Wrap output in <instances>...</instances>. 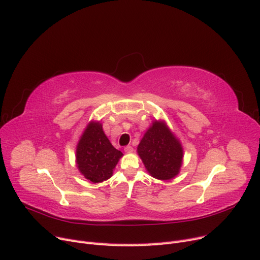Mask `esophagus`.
Wrapping results in <instances>:
<instances>
[{"label":"esophagus","mask_w":260,"mask_h":260,"mask_svg":"<svg viewBox=\"0 0 260 260\" xmlns=\"http://www.w3.org/2000/svg\"><path fill=\"white\" fill-rule=\"evenodd\" d=\"M124 152H125V153H131V152H133V146L126 145L125 148H124Z\"/></svg>","instance_id":"obj_1"}]
</instances>
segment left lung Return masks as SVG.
Returning a JSON list of instances; mask_svg holds the SVG:
<instances>
[{"instance_id":"left-lung-1","label":"left lung","mask_w":260,"mask_h":260,"mask_svg":"<svg viewBox=\"0 0 260 260\" xmlns=\"http://www.w3.org/2000/svg\"><path fill=\"white\" fill-rule=\"evenodd\" d=\"M137 152L148 172L158 179L174 178L182 167V144L164 121L152 123L141 139Z\"/></svg>"}]
</instances>
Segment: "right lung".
Listing matches in <instances>:
<instances>
[{
	"label": "right lung",
	"instance_id": "right-lung-1",
	"mask_svg": "<svg viewBox=\"0 0 260 260\" xmlns=\"http://www.w3.org/2000/svg\"><path fill=\"white\" fill-rule=\"evenodd\" d=\"M122 156L106 137L100 122L88 124L76 146L78 170L92 183H102L111 177Z\"/></svg>",
	"mask_w": 260,
	"mask_h": 260
}]
</instances>
